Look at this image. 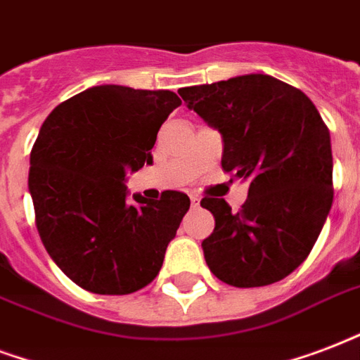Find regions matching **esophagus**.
<instances>
[{
	"mask_svg": "<svg viewBox=\"0 0 360 360\" xmlns=\"http://www.w3.org/2000/svg\"><path fill=\"white\" fill-rule=\"evenodd\" d=\"M190 201H191V207H193V209H197V207H199V202H201V197L195 195V193H191Z\"/></svg>",
	"mask_w": 360,
	"mask_h": 360,
	"instance_id": "1",
	"label": "esophagus"
}]
</instances>
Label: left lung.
Returning a JSON list of instances; mask_svg holds the SVG:
<instances>
[{"instance_id": "1", "label": "left lung", "mask_w": 360, "mask_h": 360, "mask_svg": "<svg viewBox=\"0 0 360 360\" xmlns=\"http://www.w3.org/2000/svg\"><path fill=\"white\" fill-rule=\"evenodd\" d=\"M224 140L221 169L248 180L239 212L205 197L214 231L201 243L210 271L239 288L285 279L309 256L330 212V132L300 89L266 74L178 91Z\"/></svg>"}]
</instances>
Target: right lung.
<instances>
[{
  "instance_id": "right-lung-1",
  "label": "right lung",
  "mask_w": 360,
  "mask_h": 360,
  "mask_svg": "<svg viewBox=\"0 0 360 360\" xmlns=\"http://www.w3.org/2000/svg\"><path fill=\"white\" fill-rule=\"evenodd\" d=\"M172 91L98 85L49 113L30 153L28 188L43 247L75 285L94 294L136 292L158 277L190 197L132 195L125 176L153 163L151 148Z\"/></svg>"
}]
</instances>
